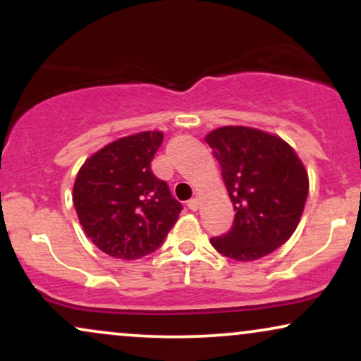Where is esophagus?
Wrapping results in <instances>:
<instances>
[{"mask_svg":"<svg viewBox=\"0 0 361 361\" xmlns=\"http://www.w3.org/2000/svg\"><path fill=\"white\" fill-rule=\"evenodd\" d=\"M186 205H188L190 210H193L195 212V210H198V207H200V202H198V198H192V200H188V204Z\"/></svg>","mask_w":361,"mask_h":361,"instance_id":"34e87169","label":"esophagus"}]
</instances>
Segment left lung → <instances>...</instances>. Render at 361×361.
<instances>
[{
  "mask_svg": "<svg viewBox=\"0 0 361 361\" xmlns=\"http://www.w3.org/2000/svg\"><path fill=\"white\" fill-rule=\"evenodd\" d=\"M229 192L235 215L227 234L210 243L235 261H255L287 243L299 226L309 176L283 139L259 128L227 126L205 137Z\"/></svg>",
  "mask_w": 361,
  "mask_h": 361,
  "instance_id": "obj_1",
  "label": "left lung"
}]
</instances>
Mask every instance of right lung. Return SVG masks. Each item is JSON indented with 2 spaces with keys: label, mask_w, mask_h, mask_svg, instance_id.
Returning a JSON list of instances; mask_svg holds the SVG:
<instances>
[{
  "label": "right lung",
  "mask_w": 361,
  "mask_h": 361,
  "mask_svg": "<svg viewBox=\"0 0 361 361\" xmlns=\"http://www.w3.org/2000/svg\"><path fill=\"white\" fill-rule=\"evenodd\" d=\"M161 142L159 130L127 135L94 152L78 171L73 202L82 231L114 258L156 251L183 209L151 171Z\"/></svg>",
  "instance_id": "right-lung-1"
}]
</instances>
